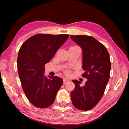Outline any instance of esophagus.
<instances>
[{"instance_id": "1", "label": "esophagus", "mask_w": 129, "mask_h": 129, "mask_svg": "<svg viewBox=\"0 0 129 129\" xmlns=\"http://www.w3.org/2000/svg\"><path fill=\"white\" fill-rule=\"evenodd\" d=\"M63 82H64V84H67L68 82H69V80L67 79V78H64V79H63Z\"/></svg>"}]
</instances>
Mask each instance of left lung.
Here are the masks:
<instances>
[{
  "label": "left lung",
  "instance_id": "1",
  "mask_svg": "<svg viewBox=\"0 0 129 129\" xmlns=\"http://www.w3.org/2000/svg\"><path fill=\"white\" fill-rule=\"evenodd\" d=\"M74 42L81 48L82 68L87 78L83 86L74 80L75 88L71 94L74 106L81 110H89L97 105L103 95L110 77L111 63L106 47L91 36L71 35Z\"/></svg>",
  "mask_w": 129,
  "mask_h": 129
}]
</instances>
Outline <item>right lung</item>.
I'll use <instances>...</instances> for the list:
<instances>
[{
  "label": "right lung",
  "mask_w": 129,
  "mask_h": 129,
  "mask_svg": "<svg viewBox=\"0 0 129 129\" xmlns=\"http://www.w3.org/2000/svg\"><path fill=\"white\" fill-rule=\"evenodd\" d=\"M68 38V35H35L19 49L17 60L19 78L25 95L35 106H51L63 84L61 78L44 75V65Z\"/></svg>",
  "instance_id": "add662e5"
}]
</instances>
